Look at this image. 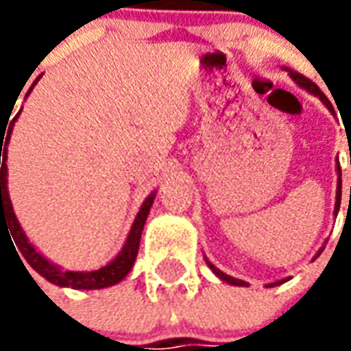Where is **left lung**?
<instances>
[{
  "label": "left lung",
  "mask_w": 351,
  "mask_h": 351,
  "mask_svg": "<svg viewBox=\"0 0 351 351\" xmlns=\"http://www.w3.org/2000/svg\"><path fill=\"white\" fill-rule=\"evenodd\" d=\"M289 75H291V79H293L295 82L299 84V86L304 88L306 92H310V93H314V95H317L319 99L324 101L325 107L329 108L331 112H335V110H332L331 101H329V99H327V97H325V93L322 92V90H319V88H317L316 84L312 82V80L306 79V77H302L301 73L291 71V69H289ZM337 173H339V182H337V203H335V214H339V208H340V195H342V173H340V165H339V167H337ZM319 254H322V250L317 252V256H319ZM206 263H208V267L213 269V272H214V274H216V276H218V278L223 280V282H228V284H231V286H248V284H246L244 280L233 278V276H229V274H226V272H221L220 269H216V267H214V265L210 263L208 259H206ZM282 282H286V280H280V282H274V284H271V286H278V284H282Z\"/></svg>",
  "instance_id": "8db88e82"
}]
</instances>
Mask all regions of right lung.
Listing matches in <instances>:
<instances>
[{"label": "right lung", "instance_id": "right-lung-1", "mask_svg": "<svg viewBox=\"0 0 351 351\" xmlns=\"http://www.w3.org/2000/svg\"><path fill=\"white\" fill-rule=\"evenodd\" d=\"M39 79H41V77H37V80ZM37 80L32 84L29 92L34 90V86L37 84ZM29 92L26 93V97L29 95ZM19 114L14 116V120L19 118ZM14 120H11V122L7 120V123H9V128H5L7 135L1 133L0 128V229L3 223L5 226H9L12 241L19 244V250L20 254H22V258L26 259L27 263H29V267H32L34 271L39 272L43 278H47L49 282H52V284H56V286L73 287V289H101V287H108L118 284L120 280L125 278V274L131 271V267L135 263V258H137L138 252V243H141V233H143V228H145L148 213H150V208H152L156 193H150V195L145 199V203L141 206L137 218H135L133 226H131L130 235H128V241L123 244L122 252H120L110 263L105 265V267H101L97 271H62L58 265L50 263L49 259L43 258L41 254L34 248V244H29L26 233L22 231L19 220H16V216L12 213L11 199H9V191H7V145H9V138H11ZM3 138H5V143H3ZM1 152L4 154H1ZM16 254H19V252H16Z\"/></svg>", "mask_w": 351, "mask_h": 351}]
</instances>
